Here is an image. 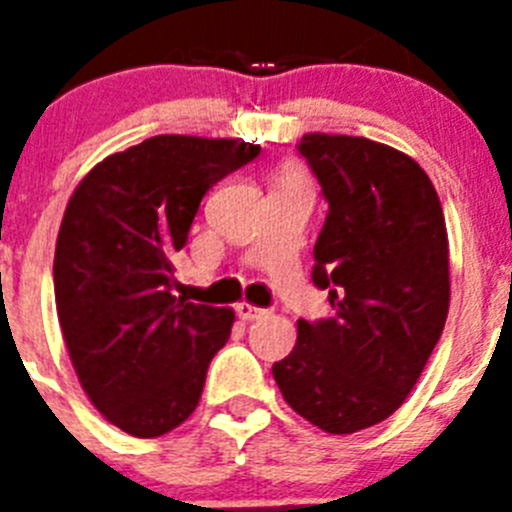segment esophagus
Here are the masks:
<instances>
[{
  "label": "esophagus",
  "mask_w": 512,
  "mask_h": 512,
  "mask_svg": "<svg viewBox=\"0 0 512 512\" xmlns=\"http://www.w3.org/2000/svg\"><path fill=\"white\" fill-rule=\"evenodd\" d=\"M235 312H238V318H243V320H256V318H264L266 315L264 307H256V305H251V302H238V305H235Z\"/></svg>",
  "instance_id": "34e87169"
}]
</instances>
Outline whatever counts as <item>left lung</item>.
<instances>
[{"instance_id":"8db88e82","label":"left lung","mask_w":512,"mask_h":512,"mask_svg":"<svg viewBox=\"0 0 512 512\" xmlns=\"http://www.w3.org/2000/svg\"><path fill=\"white\" fill-rule=\"evenodd\" d=\"M307 158L328 200L312 282L336 318L297 323L271 366L284 400L320 431L343 436L400 408L446 325L449 235L433 182L408 153L354 135L307 133Z\"/></svg>"}]
</instances>
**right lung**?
Wrapping results in <instances>:
<instances>
[{"instance_id": "obj_1", "label": "right lung", "mask_w": 512, "mask_h": 512, "mask_svg": "<svg viewBox=\"0 0 512 512\" xmlns=\"http://www.w3.org/2000/svg\"><path fill=\"white\" fill-rule=\"evenodd\" d=\"M261 146L153 135L99 161L71 194L53 259L58 323L94 408L120 431L156 438L200 405L207 366L235 312L171 287L202 197Z\"/></svg>"}]
</instances>
